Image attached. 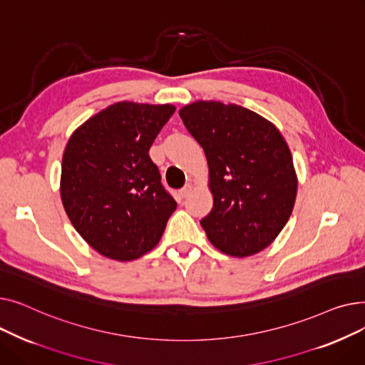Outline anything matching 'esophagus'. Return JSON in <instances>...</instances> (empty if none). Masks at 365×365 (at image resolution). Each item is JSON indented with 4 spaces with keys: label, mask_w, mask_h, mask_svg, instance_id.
Masks as SVG:
<instances>
[{
    "label": "esophagus",
    "mask_w": 365,
    "mask_h": 365,
    "mask_svg": "<svg viewBox=\"0 0 365 365\" xmlns=\"http://www.w3.org/2000/svg\"><path fill=\"white\" fill-rule=\"evenodd\" d=\"M192 190H194V185H192V183H186V185L180 189V197H182V198H186L190 192H192Z\"/></svg>",
    "instance_id": "34e87169"
}]
</instances>
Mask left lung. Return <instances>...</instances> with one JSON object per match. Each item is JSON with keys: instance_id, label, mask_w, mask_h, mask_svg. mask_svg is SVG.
<instances>
[{"instance_id": "left-lung-1", "label": "left lung", "mask_w": 365, "mask_h": 365, "mask_svg": "<svg viewBox=\"0 0 365 365\" xmlns=\"http://www.w3.org/2000/svg\"><path fill=\"white\" fill-rule=\"evenodd\" d=\"M202 146L213 208L201 220L208 241L232 257L269 247L289 222L297 175L281 131L262 115L215 101H197L179 110Z\"/></svg>"}]
</instances>
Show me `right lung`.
I'll use <instances>...</instances> for the list:
<instances>
[{"label": "right lung", "instance_id": "add662e5", "mask_svg": "<svg viewBox=\"0 0 365 365\" xmlns=\"http://www.w3.org/2000/svg\"><path fill=\"white\" fill-rule=\"evenodd\" d=\"M176 106L118 102L76 128L65 146L61 198L83 240L130 262L155 247L178 202L161 185L149 148Z\"/></svg>", "mask_w": 365, "mask_h": 365}]
</instances>
